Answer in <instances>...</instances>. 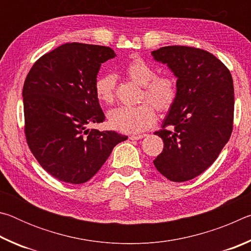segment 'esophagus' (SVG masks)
<instances>
[{
    "instance_id": "34e87169",
    "label": "esophagus",
    "mask_w": 251,
    "mask_h": 251,
    "mask_svg": "<svg viewBox=\"0 0 251 251\" xmlns=\"http://www.w3.org/2000/svg\"><path fill=\"white\" fill-rule=\"evenodd\" d=\"M145 134H139V135H130L129 136V139H131V141H138V139H142L145 137Z\"/></svg>"
}]
</instances>
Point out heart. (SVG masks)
Returning <instances> with one entry per match:
<instances>
[{"instance_id":"heart-1","label":"heart","mask_w":251,"mask_h":251,"mask_svg":"<svg viewBox=\"0 0 251 251\" xmlns=\"http://www.w3.org/2000/svg\"><path fill=\"white\" fill-rule=\"evenodd\" d=\"M125 74L136 84L143 86L141 100L136 107H117L108 113V123L113 129L126 134H139L155 124L156 108L168 112L177 100V83L169 75H156L151 64L142 58H134L125 67ZM116 78L112 73L100 74L95 80V94L104 104L115 100ZM151 103H150L149 101Z\"/></svg>"}]
</instances>
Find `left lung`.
<instances>
[{"label": "left lung", "mask_w": 251, "mask_h": 251, "mask_svg": "<svg viewBox=\"0 0 251 251\" xmlns=\"http://www.w3.org/2000/svg\"><path fill=\"white\" fill-rule=\"evenodd\" d=\"M151 55L172 70L178 88L163 129L155 133L163 139L164 150L154 165L169 180H190L217 159L230 138L235 106L231 74L215 55L192 46H164Z\"/></svg>", "instance_id": "8db88e82"}]
</instances>
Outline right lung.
<instances>
[{
    "label": "right lung",
    "instance_id": "obj_1",
    "mask_svg": "<svg viewBox=\"0 0 251 251\" xmlns=\"http://www.w3.org/2000/svg\"><path fill=\"white\" fill-rule=\"evenodd\" d=\"M107 46L66 43L34 63L23 86L27 145L44 171L69 184L90 180L127 136L90 129L105 121L95 80Z\"/></svg>",
    "mask_w": 251,
    "mask_h": 251
}]
</instances>
